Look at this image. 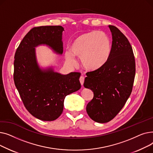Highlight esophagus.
Instances as JSON below:
<instances>
[{
    "instance_id": "obj_1",
    "label": "esophagus",
    "mask_w": 153,
    "mask_h": 153,
    "mask_svg": "<svg viewBox=\"0 0 153 153\" xmlns=\"http://www.w3.org/2000/svg\"><path fill=\"white\" fill-rule=\"evenodd\" d=\"M79 81H80V83H81V85H83V84H84V77L83 76L80 77Z\"/></svg>"
}]
</instances>
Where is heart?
Here are the masks:
<instances>
[{
  "label": "heart",
  "mask_w": 153,
  "mask_h": 153,
  "mask_svg": "<svg viewBox=\"0 0 153 153\" xmlns=\"http://www.w3.org/2000/svg\"><path fill=\"white\" fill-rule=\"evenodd\" d=\"M110 38L104 32L94 31L82 34L74 39L71 50L65 51V59L72 66L75 56L80 58L82 67L88 71L97 70L105 65L111 52Z\"/></svg>",
  "instance_id": "b5f03b06"
}]
</instances>
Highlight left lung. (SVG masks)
<instances>
[{
  "label": "left lung",
  "mask_w": 153,
  "mask_h": 153,
  "mask_svg": "<svg viewBox=\"0 0 153 153\" xmlns=\"http://www.w3.org/2000/svg\"><path fill=\"white\" fill-rule=\"evenodd\" d=\"M112 36L110 58L100 69L86 74L84 86L94 92L86 111L94 121L107 123L122 110L132 91L135 61L132 47L117 27L108 25Z\"/></svg>",
  "instance_id": "1"
}]
</instances>
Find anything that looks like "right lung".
I'll list each match as a JSON object with an SVG mask.
<instances>
[{
    "label": "right lung",
    "mask_w": 153,
    "mask_h": 153,
    "mask_svg": "<svg viewBox=\"0 0 153 153\" xmlns=\"http://www.w3.org/2000/svg\"><path fill=\"white\" fill-rule=\"evenodd\" d=\"M61 26L32 28L20 43L15 54L13 79L25 108L35 118L53 121L62 114L66 96L81 89V74H62L53 66L38 63L35 48L46 46L56 54L63 52Z\"/></svg>",
    "instance_id": "obj_1"
}]
</instances>
